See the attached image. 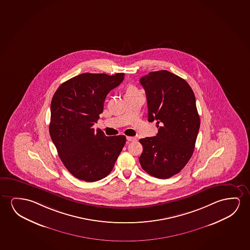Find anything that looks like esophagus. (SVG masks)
Masks as SVG:
<instances>
[{
    "label": "esophagus",
    "instance_id": "34e87169",
    "mask_svg": "<svg viewBox=\"0 0 250 250\" xmlns=\"http://www.w3.org/2000/svg\"><path fill=\"white\" fill-rule=\"evenodd\" d=\"M126 139L128 142L137 141V138H135V137H127Z\"/></svg>",
    "mask_w": 250,
    "mask_h": 250
}]
</instances>
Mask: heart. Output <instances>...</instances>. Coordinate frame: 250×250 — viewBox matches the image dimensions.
I'll use <instances>...</instances> for the list:
<instances>
[{
    "label": "heart",
    "instance_id": "1",
    "mask_svg": "<svg viewBox=\"0 0 250 250\" xmlns=\"http://www.w3.org/2000/svg\"><path fill=\"white\" fill-rule=\"evenodd\" d=\"M138 90H137V88L134 87V86H132V85H129L126 88V94H133V93H137Z\"/></svg>",
    "mask_w": 250,
    "mask_h": 250
}]
</instances>
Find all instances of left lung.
Listing matches in <instances>:
<instances>
[{"mask_svg":"<svg viewBox=\"0 0 250 250\" xmlns=\"http://www.w3.org/2000/svg\"><path fill=\"white\" fill-rule=\"evenodd\" d=\"M147 97L149 122L156 120L158 133L141 138L143 169L159 179L178 174L192 157L200 126L193 91L189 84L167 70L140 78Z\"/></svg>","mask_w":250,"mask_h":250,"instance_id":"left-lung-1","label":"left lung"}]
</instances>
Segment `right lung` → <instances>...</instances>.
Here are the masks:
<instances>
[{
    "label": "right lung",
    "mask_w": 250,
    "mask_h": 250,
    "mask_svg": "<svg viewBox=\"0 0 250 250\" xmlns=\"http://www.w3.org/2000/svg\"><path fill=\"white\" fill-rule=\"evenodd\" d=\"M124 76L83 73L62 83L52 97L51 140L63 165L79 180L94 182L107 176L126 142L124 135L106 137L93 128L106 95Z\"/></svg>",
    "instance_id": "1"
}]
</instances>
